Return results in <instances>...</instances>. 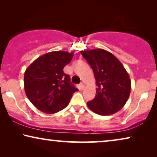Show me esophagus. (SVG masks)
I'll return each mask as SVG.
<instances>
[{
  "mask_svg": "<svg viewBox=\"0 0 157 157\" xmlns=\"http://www.w3.org/2000/svg\"><path fill=\"white\" fill-rule=\"evenodd\" d=\"M78 87H79V89H80V90H83V89H84V88H85V85L83 84V83H81L80 84L78 85Z\"/></svg>",
  "mask_w": 157,
  "mask_h": 157,
  "instance_id": "1",
  "label": "esophagus"
}]
</instances>
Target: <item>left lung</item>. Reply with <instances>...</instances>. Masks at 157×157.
I'll return each mask as SVG.
<instances>
[{
  "mask_svg": "<svg viewBox=\"0 0 157 157\" xmlns=\"http://www.w3.org/2000/svg\"><path fill=\"white\" fill-rule=\"evenodd\" d=\"M81 55L93 69L96 78V96L87 102L93 112L109 116L121 110L131 91V80L122 63L104 49L81 51Z\"/></svg>",
  "mask_w": 157,
  "mask_h": 157,
  "instance_id": "left-lung-1",
  "label": "left lung"
}]
</instances>
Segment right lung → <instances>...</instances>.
I'll list each match as a JSON object with an SVG mask.
<instances>
[{"instance_id": "right-lung-1", "label": "right lung", "mask_w": 157, "mask_h": 157, "mask_svg": "<svg viewBox=\"0 0 157 157\" xmlns=\"http://www.w3.org/2000/svg\"><path fill=\"white\" fill-rule=\"evenodd\" d=\"M73 56L72 52L52 51L38 57L26 68L25 94L38 110L48 114L59 112L68 106L73 94L78 91L63 72Z\"/></svg>"}]
</instances>
